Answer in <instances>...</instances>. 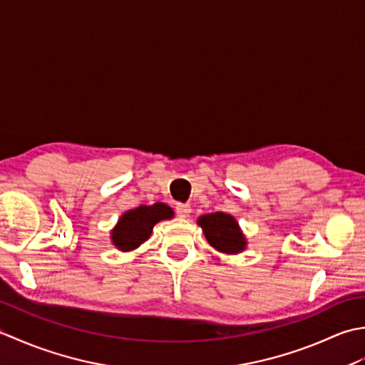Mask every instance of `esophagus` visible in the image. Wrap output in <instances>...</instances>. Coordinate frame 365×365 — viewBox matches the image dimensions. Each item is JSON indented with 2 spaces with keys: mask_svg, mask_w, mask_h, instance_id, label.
Instances as JSON below:
<instances>
[{
  "mask_svg": "<svg viewBox=\"0 0 365 365\" xmlns=\"http://www.w3.org/2000/svg\"><path fill=\"white\" fill-rule=\"evenodd\" d=\"M175 212L178 216H180V218H188L191 213V205L190 204H177Z\"/></svg>",
  "mask_w": 365,
  "mask_h": 365,
  "instance_id": "esophagus-1",
  "label": "esophagus"
}]
</instances>
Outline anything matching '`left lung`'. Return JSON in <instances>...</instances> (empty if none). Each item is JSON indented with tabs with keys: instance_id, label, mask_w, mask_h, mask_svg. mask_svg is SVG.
<instances>
[{
	"instance_id": "1",
	"label": "left lung",
	"mask_w": 365,
	"mask_h": 365,
	"mask_svg": "<svg viewBox=\"0 0 365 365\" xmlns=\"http://www.w3.org/2000/svg\"><path fill=\"white\" fill-rule=\"evenodd\" d=\"M197 224L202 229L208 245L218 252L235 255L246 250L247 240L232 215L222 212L207 213L199 216Z\"/></svg>"
}]
</instances>
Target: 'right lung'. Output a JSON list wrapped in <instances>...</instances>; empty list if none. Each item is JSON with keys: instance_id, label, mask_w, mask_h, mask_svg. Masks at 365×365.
<instances>
[{"instance_id": "add662e5", "label": "right lung", "mask_w": 365, "mask_h": 365, "mask_svg": "<svg viewBox=\"0 0 365 365\" xmlns=\"http://www.w3.org/2000/svg\"><path fill=\"white\" fill-rule=\"evenodd\" d=\"M173 218L174 210L165 202L131 208L120 216L113 227L111 243L122 252L133 251L149 240L155 224Z\"/></svg>"}]
</instances>
